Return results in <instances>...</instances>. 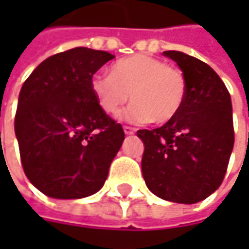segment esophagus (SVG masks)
I'll use <instances>...</instances> for the list:
<instances>
[{"mask_svg": "<svg viewBox=\"0 0 249 249\" xmlns=\"http://www.w3.org/2000/svg\"><path fill=\"white\" fill-rule=\"evenodd\" d=\"M123 130H124V134H126V136H131V134L136 133V129H134V127H129V126H124Z\"/></svg>", "mask_w": 249, "mask_h": 249, "instance_id": "esophagus-1", "label": "esophagus"}]
</instances>
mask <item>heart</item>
Returning a JSON list of instances; mask_svg holds the SVG:
<instances>
[{"mask_svg": "<svg viewBox=\"0 0 249 249\" xmlns=\"http://www.w3.org/2000/svg\"><path fill=\"white\" fill-rule=\"evenodd\" d=\"M90 86L100 108L109 115L119 112L130 94L133 102L120 113L129 123H167L180 113L187 95L183 72L145 53L120 59L109 74H94Z\"/></svg>", "mask_w": 249, "mask_h": 249, "instance_id": "1", "label": "heart"}]
</instances>
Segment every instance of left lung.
Returning <instances> with one entry per match:
<instances>
[{
	"instance_id": "left-lung-1",
	"label": "left lung",
	"mask_w": 249,
	"mask_h": 249,
	"mask_svg": "<svg viewBox=\"0 0 249 249\" xmlns=\"http://www.w3.org/2000/svg\"><path fill=\"white\" fill-rule=\"evenodd\" d=\"M163 55L187 80L180 113L158 129L139 130L141 170L148 190L162 199L196 204L220 187L234 147L231 98L205 62L180 51Z\"/></svg>"
}]
</instances>
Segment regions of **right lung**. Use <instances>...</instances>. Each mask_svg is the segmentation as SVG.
Returning a JSON list of instances; mask_svg holds the SVG:
<instances>
[{"label":"right lung","mask_w":249,"mask_h":249,"mask_svg":"<svg viewBox=\"0 0 249 249\" xmlns=\"http://www.w3.org/2000/svg\"><path fill=\"white\" fill-rule=\"evenodd\" d=\"M113 58L77 47L47 58L22 86L15 134L24 175L47 196L86 198L108 177L124 131L101 109L90 82Z\"/></svg>","instance_id":"1"}]
</instances>
